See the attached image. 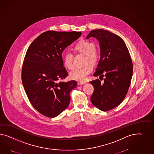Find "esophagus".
<instances>
[{"mask_svg": "<svg viewBox=\"0 0 154 154\" xmlns=\"http://www.w3.org/2000/svg\"><path fill=\"white\" fill-rule=\"evenodd\" d=\"M86 83H87V82H79V85H85V84H86Z\"/></svg>", "mask_w": 154, "mask_h": 154, "instance_id": "1", "label": "esophagus"}]
</instances>
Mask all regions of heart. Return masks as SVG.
Wrapping results in <instances>:
<instances>
[{
    "instance_id": "1",
    "label": "heart",
    "mask_w": 154,
    "mask_h": 154,
    "mask_svg": "<svg viewBox=\"0 0 154 154\" xmlns=\"http://www.w3.org/2000/svg\"><path fill=\"white\" fill-rule=\"evenodd\" d=\"M74 50L76 52L85 54V63L90 62L95 63L99 58V51L96 49L95 44L92 42L81 40L75 45ZM73 54L71 53H67L63 57L64 64L69 69L73 68ZM92 70L93 66L91 64H87L84 66L75 68L70 73V77L72 79L83 81L86 80L88 75L91 73Z\"/></svg>"
}]
</instances>
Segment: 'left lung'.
Returning a JSON list of instances; mask_svg holds the SVG:
<instances>
[{
  "label": "left lung",
  "mask_w": 154,
  "mask_h": 154,
  "mask_svg": "<svg viewBox=\"0 0 154 154\" xmlns=\"http://www.w3.org/2000/svg\"><path fill=\"white\" fill-rule=\"evenodd\" d=\"M96 38L99 43L100 59L94 76L102 78L90 81L94 88L91 101L101 111L118 106L127 95L133 74V64L129 51L122 38L103 29L91 31L86 37Z\"/></svg>",
  "instance_id": "1"
}]
</instances>
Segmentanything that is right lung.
Returning a JSON list of instances; mask_svg holds the SVG:
<instances>
[{
  "label": "right lung",
  "mask_w": 154,
  "mask_h": 154,
  "mask_svg": "<svg viewBox=\"0 0 154 154\" xmlns=\"http://www.w3.org/2000/svg\"><path fill=\"white\" fill-rule=\"evenodd\" d=\"M81 34L75 31H46L33 40L26 52L22 83L31 104L45 116H58L69 104L70 92L76 88L77 82L59 81L68 75L62 53Z\"/></svg>",
  "instance_id": "obj_1"
}]
</instances>
